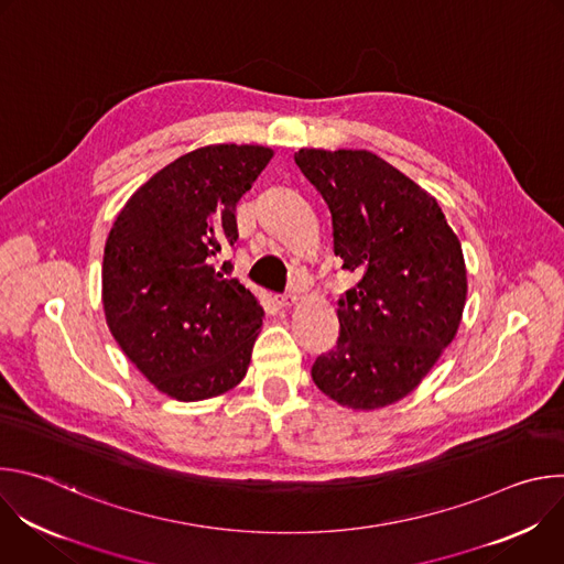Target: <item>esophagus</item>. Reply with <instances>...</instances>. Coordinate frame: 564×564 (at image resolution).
Here are the masks:
<instances>
[{
  "label": "esophagus",
  "instance_id": "1",
  "mask_svg": "<svg viewBox=\"0 0 564 564\" xmlns=\"http://www.w3.org/2000/svg\"><path fill=\"white\" fill-rule=\"evenodd\" d=\"M296 294L294 292H285V294H276L274 296V301H276V305H281V307H290V305H294L296 303Z\"/></svg>",
  "mask_w": 564,
  "mask_h": 564
}]
</instances>
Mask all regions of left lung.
Instances as JSON below:
<instances>
[{
    "mask_svg": "<svg viewBox=\"0 0 564 564\" xmlns=\"http://www.w3.org/2000/svg\"><path fill=\"white\" fill-rule=\"evenodd\" d=\"M333 214L335 254L359 283L339 299L337 346L316 357L321 392L355 411L394 404L455 339L466 303L459 238L437 200L366 149H299Z\"/></svg>",
    "mask_w": 564,
    "mask_h": 564,
    "instance_id": "1",
    "label": "left lung"
}]
</instances>
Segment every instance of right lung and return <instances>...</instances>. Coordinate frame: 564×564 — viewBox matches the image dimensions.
I'll list each match as a JSON object with an SVG mask.
<instances>
[{
    "label": "right lung",
    "mask_w": 564,
    "mask_h": 564,
    "mask_svg": "<svg viewBox=\"0 0 564 564\" xmlns=\"http://www.w3.org/2000/svg\"><path fill=\"white\" fill-rule=\"evenodd\" d=\"M274 151L209 144L153 174L120 209L105 246L102 305L129 361L178 401L246 377L263 307L231 279L236 203Z\"/></svg>",
    "instance_id": "obj_1"
}]
</instances>
